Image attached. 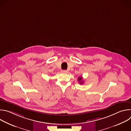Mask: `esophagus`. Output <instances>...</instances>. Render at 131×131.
<instances>
[{"instance_id":"obj_1","label":"esophagus","mask_w":131,"mask_h":131,"mask_svg":"<svg viewBox=\"0 0 131 131\" xmlns=\"http://www.w3.org/2000/svg\"><path fill=\"white\" fill-rule=\"evenodd\" d=\"M62 72L63 73H68V71L66 70H62Z\"/></svg>"}]
</instances>
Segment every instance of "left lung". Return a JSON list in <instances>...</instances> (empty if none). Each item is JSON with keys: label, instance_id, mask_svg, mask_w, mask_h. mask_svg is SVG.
<instances>
[{"label": "left lung", "instance_id": "obj_1", "mask_svg": "<svg viewBox=\"0 0 131 131\" xmlns=\"http://www.w3.org/2000/svg\"><path fill=\"white\" fill-rule=\"evenodd\" d=\"M78 81L80 83V84H83V82L82 81V77H79L78 78Z\"/></svg>", "mask_w": 131, "mask_h": 131}]
</instances>
